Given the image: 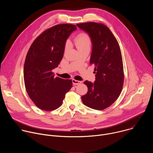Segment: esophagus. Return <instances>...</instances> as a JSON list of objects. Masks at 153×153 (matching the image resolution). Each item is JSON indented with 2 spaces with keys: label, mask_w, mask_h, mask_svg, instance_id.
Masks as SVG:
<instances>
[{
  "label": "esophagus",
  "mask_w": 153,
  "mask_h": 153,
  "mask_svg": "<svg viewBox=\"0 0 153 153\" xmlns=\"http://www.w3.org/2000/svg\"><path fill=\"white\" fill-rule=\"evenodd\" d=\"M72 82H73V83L74 85H79V84H80L82 83L81 81L77 80H75V79H73Z\"/></svg>",
  "instance_id": "esophagus-1"
}]
</instances>
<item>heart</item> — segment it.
<instances>
[{
	"label": "heart",
	"mask_w": 153,
	"mask_h": 153,
	"mask_svg": "<svg viewBox=\"0 0 153 153\" xmlns=\"http://www.w3.org/2000/svg\"><path fill=\"white\" fill-rule=\"evenodd\" d=\"M91 43V40L90 36L85 33L79 34L75 39V44L77 49L85 47H90ZM66 45H67V43Z\"/></svg>",
	"instance_id": "heart-1"
}]
</instances>
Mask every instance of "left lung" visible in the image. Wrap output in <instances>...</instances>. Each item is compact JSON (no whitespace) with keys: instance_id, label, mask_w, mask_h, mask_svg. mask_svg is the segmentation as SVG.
I'll use <instances>...</instances> for the list:
<instances>
[{"instance_id":"8db88e82","label":"left lung","mask_w":153,"mask_h":153,"mask_svg":"<svg viewBox=\"0 0 153 153\" xmlns=\"http://www.w3.org/2000/svg\"><path fill=\"white\" fill-rule=\"evenodd\" d=\"M88 33L92 42L90 63L94 65L96 80H85L88 92L82 102L94 110H103L111 106L122 90L124 73L120 48L114 36L106 25L96 22L77 24Z\"/></svg>"}]
</instances>
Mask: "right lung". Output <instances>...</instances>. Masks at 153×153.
<instances>
[{"label":"right lung","instance_id":"1","mask_svg":"<svg viewBox=\"0 0 153 153\" xmlns=\"http://www.w3.org/2000/svg\"><path fill=\"white\" fill-rule=\"evenodd\" d=\"M77 29L72 24H59L47 29L33 42L26 56L24 77L27 92L40 109L52 111L60 107L73 86L70 79L55 77L52 70L63 58L66 41Z\"/></svg>","mask_w":153,"mask_h":153}]
</instances>
